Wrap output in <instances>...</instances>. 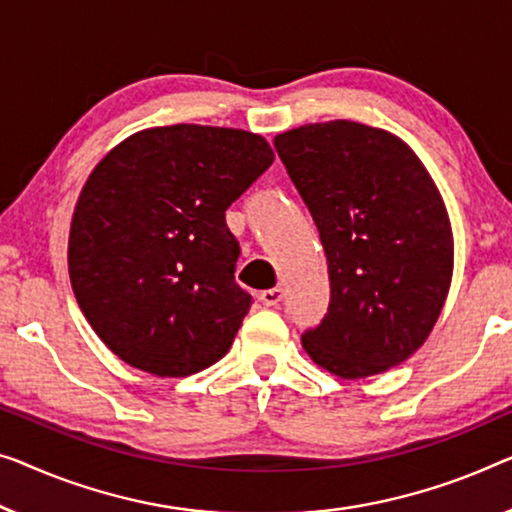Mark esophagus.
I'll use <instances>...</instances> for the list:
<instances>
[{"instance_id":"1","label":"esophagus","mask_w":512,"mask_h":512,"mask_svg":"<svg viewBox=\"0 0 512 512\" xmlns=\"http://www.w3.org/2000/svg\"><path fill=\"white\" fill-rule=\"evenodd\" d=\"M282 296H285L282 287H273V289H264V292L259 294V301H262L266 308H273V305H278L282 301Z\"/></svg>"}]
</instances>
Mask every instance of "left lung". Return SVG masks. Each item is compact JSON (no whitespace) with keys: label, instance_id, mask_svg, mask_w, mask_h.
Returning <instances> with one entry per match:
<instances>
[{"label":"left lung","instance_id":"8db88e82","mask_svg":"<svg viewBox=\"0 0 512 512\" xmlns=\"http://www.w3.org/2000/svg\"><path fill=\"white\" fill-rule=\"evenodd\" d=\"M273 147L329 262V310L301 335L305 352L345 379L407 361L453 276L451 223L430 174L400 137L345 119L280 133Z\"/></svg>","mask_w":512,"mask_h":512}]
</instances>
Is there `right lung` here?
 <instances>
[{
	"mask_svg": "<svg viewBox=\"0 0 512 512\" xmlns=\"http://www.w3.org/2000/svg\"><path fill=\"white\" fill-rule=\"evenodd\" d=\"M264 137L236 128H149L114 147L82 188L68 273L91 329L121 361L188 377L232 347L253 296L234 280L225 211L269 170Z\"/></svg>",
	"mask_w": 512,
	"mask_h": 512,
	"instance_id": "add662e5",
	"label": "right lung"
}]
</instances>
